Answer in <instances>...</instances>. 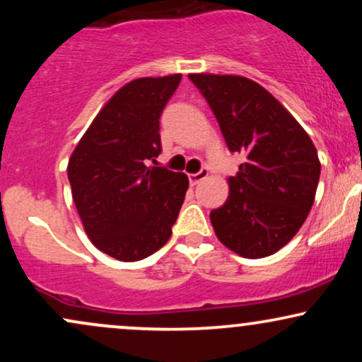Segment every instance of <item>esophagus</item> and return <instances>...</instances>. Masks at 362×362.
Returning <instances> with one entry per match:
<instances>
[{
  "instance_id": "obj_1",
  "label": "esophagus",
  "mask_w": 362,
  "mask_h": 362,
  "mask_svg": "<svg viewBox=\"0 0 362 362\" xmlns=\"http://www.w3.org/2000/svg\"><path fill=\"white\" fill-rule=\"evenodd\" d=\"M207 175H209V170L207 168H202L199 173H192V175H189L190 185H197L199 182H202L204 178H207Z\"/></svg>"
}]
</instances>
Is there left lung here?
<instances>
[{
    "label": "left lung",
    "instance_id": "8db88e82",
    "mask_svg": "<svg viewBox=\"0 0 362 362\" xmlns=\"http://www.w3.org/2000/svg\"><path fill=\"white\" fill-rule=\"evenodd\" d=\"M213 109L230 151L245 163L228 178L230 195L209 218L224 247L245 259L281 250L300 231L320 178L308 132L264 86L236 74L190 73Z\"/></svg>",
    "mask_w": 362,
    "mask_h": 362
}]
</instances>
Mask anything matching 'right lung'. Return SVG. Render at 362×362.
Masks as SVG:
<instances>
[{
    "mask_svg": "<svg viewBox=\"0 0 362 362\" xmlns=\"http://www.w3.org/2000/svg\"><path fill=\"white\" fill-rule=\"evenodd\" d=\"M182 74L129 81L86 129L68 163L73 201L90 242L120 262L160 250L189 189L185 173L153 167L160 115Z\"/></svg>",
    "mask_w": 362,
    "mask_h": 362,
    "instance_id": "obj_1",
    "label": "right lung"
}]
</instances>
